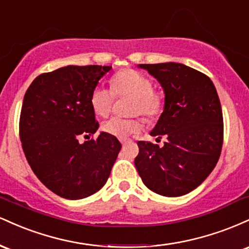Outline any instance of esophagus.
Wrapping results in <instances>:
<instances>
[{
    "instance_id": "34e87169",
    "label": "esophagus",
    "mask_w": 249,
    "mask_h": 249,
    "mask_svg": "<svg viewBox=\"0 0 249 249\" xmlns=\"http://www.w3.org/2000/svg\"><path fill=\"white\" fill-rule=\"evenodd\" d=\"M131 141L130 139H125V138H123V139H121V142L123 145H125V144H127V142H130Z\"/></svg>"
}]
</instances>
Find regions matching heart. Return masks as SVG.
I'll return each mask as SVG.
<instances>
[{"label":"heart","instance_id":"b5f03b06","mask_svg":"<svg viewBox=\"0 0 249 249\" xmlns=\"http://www.w3.org/2000/svg\"><path fill=\"white\" fill-rule=\"evenodd\" d=\"M111 90L97 87L90 96V104L97 116L107 117L111 112L116 97H132L130 115H142L147 121H157L165 108V97L153 90V83L144 73L134 69H122L111 77ZM142 127L141 118L124 119L112 117L104 122L102 130L116 138H127Z\"/></svg>","mask_w":249,"mask_h":249}]
</instances>
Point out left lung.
Returning a JSON list of instances; mask_svg holds the SVG:
<instances>
[{
    "instance_id": "8db88e82",
    "label": "left lung",
    "mask_w": 249,
    "mask_h": 249,
    "mask_svg": "<svg viewBox=\"0 0 249 249\" xmlns=\"http://www.w3.org/2000/svg\"><path fill=\"white\" fill-rule=\"evenodd\" d=\"M160 82L165 108L151 136L164 146L138 142L137 171L153 192L164 196L190 193L215 167L224 142V118L210 77L180 63L141 64Z\"/></svg>"
}]
</instances>
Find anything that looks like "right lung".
<instances>
[{
	"label": "right lung",
	"instance_id": "right-lung-1",
	"mask_svg": "<svg viewBox=\"0 0 249 249\" xmlns=\"http://www.w3.org/2000/svg\"><path fill=\"white\" fill-rule=\"evenodd\" d=\"M111 67L59 68L37 76L24 95L19 116V139L31 170L62 198H87L104 186L122 144L102 132L89 138L99 124L90 96Z\"/></svg>",
	"mask_w": 249,
	"mask_h": 249
}]
</instances>
